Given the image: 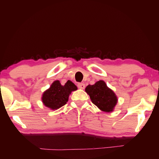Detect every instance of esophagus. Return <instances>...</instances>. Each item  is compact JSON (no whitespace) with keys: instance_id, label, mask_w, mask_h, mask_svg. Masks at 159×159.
Returning <instances> with one entry per match:
<instances>
[{"instance_id":"34e87169","label":"esophagus","mask_w":159,"mask_h":159,"mask_svg":"<svg viewBox=\"0 0 159 159\" xmlns=\"http://www.w3.org/2000/svg\"><path fill=\"white\" fill-rule=\"evenodd\" d=\"M78 88H80V89H84L85 86V84H84V83H79V84H78Z\"/></svg>"}]
</instances>
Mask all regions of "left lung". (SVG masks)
I'll return each instance as SVG.
<instances>
[{
	"label": "left lung",
	"mask_w": 159,
	"mask_h": 159,
	"mask_svg": "<svg viewBox=\"0 0 159 159\" xmlns=\"http://www.w3.org/2000/svg\"><path fill=\"white\" fill-rule=\"evenodd\" d=\"M85 91L92 103L103 111H113L117 103L116 95L103 80L97 81L94 85H88L85 88Z\"/></svg>",
	"instance_id": "8db88e82"
}]
</instances>
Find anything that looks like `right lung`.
<instances>
[{
  "label": "right lung",
  "mask_w": 159,
  "mask_h": 159,
  "mask_svg": "<svg viewBox=\"0 0 159 159\" xmlns=\"http://www.w3.org/2000/svg\"><path fill=\"white\" fill-rule=\"evenodd\" d=\"M77 89L76 85L70 80L64 85L60 84V81H54L50 88L43 93L42 102L45 106L52 110L57 109L66 104L71 91Z\"/></svg>",
  "instance_id": "obj_1"
}]
</instances>
